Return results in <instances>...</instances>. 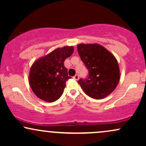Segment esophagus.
Segmentation results:
<instances>
[{"label":"esophagus","instance_id":"esophagus-1","mask_svg":"<svg viewBox=\"0 0 146 146\" xmlns=\"http://www.w3.org/2000/svg\"><path fill=\"white\" fill-rule=\"evenodd\" d=\"M73 79L75 80H79V75H75L74 77H73Z\"/></svg>","mask_w":146,"mask_h":146}]
</instances>
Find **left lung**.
<instances>
[{
	"instance_id": "8db88e82",
	"label": "left lung",
	"mask_w": 146,
	"mask_h": 146,
	"mask_svg": "<svg viewBox=\"0 0 146 146\" xmlns=\"http://www.w3.org/2000/svg\"><path fill=\"white\" fill-rule=\"evenodd\" d=\"M78 51L88 70L87 79L78 83L84 92L93 99L101 100L115 89L120 79L118 62L113 53L97 44H79Z\"/></svg>"
}]
</instances>
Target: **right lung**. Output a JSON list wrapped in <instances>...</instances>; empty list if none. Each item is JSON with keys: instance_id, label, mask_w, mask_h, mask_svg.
Masks as SVG:
<instances>
[{"instance_id": "1", "label": "right lung", "mask_w": 146, "mask_h": 146, "mask_svg": "<svg viewBox=\"0 0 146 146\" xmlns=\"http://www.w3.org/2000/svg\"><path fill=\"white\" fill-rule=\"evenodd\" d=\"M73 46L53 50L33 63L30 68L29 83L34 94L46 102L56 101L62 95L68 76L64 60L73 54Z\"/></svg>"}]
</instances>
